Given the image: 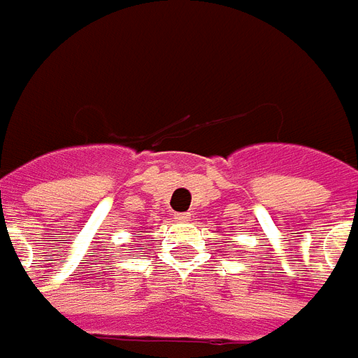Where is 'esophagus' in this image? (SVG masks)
<instances>
[{
    "instance_id": "34e87169",
    "label": "esophagus",
    "mask_w": 358,
    "mask_h": 358,
    "mask_svg": "<svg viewBox=\"0 0 358 358\" xmlns=\"http://www.w3.org/2000/svg\"><path fill=\"white\" fill-rule=\"evenodd\" d=\"M174 218H176V220H180V222H186V220H189V218H192V215H189V213H176V215H174Z\"/></svg>"
}]
</instances>
